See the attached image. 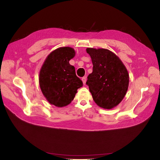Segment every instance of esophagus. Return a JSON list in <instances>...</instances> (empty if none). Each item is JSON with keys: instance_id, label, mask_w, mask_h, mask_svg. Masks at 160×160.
I'll list each match as a JSON object with an SVG mask.
<instances>
[{"instance_id": "obj_1", "label": "esophagus", "mask_w": 160, "mask_h": 160, "mask_svg": "<svg viewBox=\"0 0 160 160\" xmlns=\"http://www.w3.org/2000/svg\"><path fill=\"white\" fill-rule=\"evenodd\" d=\"M86 77H82V79H81V80H82V81H83V83L85 85V83H86Z\"/></svg>"}]
</instances>
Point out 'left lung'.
I'll use <instances>...</instances> for the list:
<instances>
[{
    "instance_id": "obj_1",
    "label": "left lung",
    "mask_w": 160,
    "mask_h": 160,
    "mask_svg": "<svg viewBox=\"0 0 160 160\" xmlns=\"http://www.w3.org/2000/svg\"><path fill=\"white\" fill-rule=\"evenodd\" d=\"M86 51L93 65L86 84L97 105L103 109H112L126 94L128 72L119 57L109 50L88 48Z\"/></svg>"
}]
</instances>
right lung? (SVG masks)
Wrapping results in <instances>:
<instances>
[{
    "label": "right lung",
    "mask_w": 160,
    "mask_h": 160,
    "mask_svg": "<svg viewBox=\"0 0 160 160\" xmlns=\"http://www.w3.org/2000/svg\"><path fill=\"white\" fill-rule=\"evenodd\" d=\"M75 52L69 47H61L48 55L39 73L42 94L51 104L64 107L74 99L83 82L76 75L75 67L69 64Z\"/></svg>",
    "instance_id": "1"
}]
</instances>
